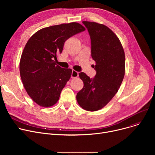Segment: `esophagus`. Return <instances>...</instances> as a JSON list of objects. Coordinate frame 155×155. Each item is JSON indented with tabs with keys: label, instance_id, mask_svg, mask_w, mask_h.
I'll return each mask as SVG.
<instances>
[{
	"label": "esophagus",
	"instance_id": "1",
	"mask_svg": "<svg viewBox=\"0 0 155 155\" xmlns=\"http://www.w3.org/2000/svg\"><path fill=\"white\" fill-rule=\"evenodd\" d=\"M78 76V73L75 70H72L71 71V78H76Z\"/></svg>",
	"mask_w": 155,
	"mask_h": 155
}]
</instances>
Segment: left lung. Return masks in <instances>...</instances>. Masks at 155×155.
I'll use <instances>...</instances> for the list:
<instances>
[{"mask_svg": "<svg viewBox=\"0 0 155 155\" xmlns=\"http://www.w3.org/2000/svg\"><path fill=\"white\" fill-rule=\"evenodd\" d=\"M91 37V55L96 75L79 73L84 87L77 94L80 106L88 111L103 108L117 92L125 73V54L119 38L107 26L83 21Z\"/></svg>", "mask_w": 155, "mask_h": 155, "instance_id": "8db88e82", "label": "left lung"}]
</instances>
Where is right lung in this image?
I'll return each mask as SVG.
<instances>
[{"instance_id":"right-lung-1","label":"right lung","mask_w":155,"mask_h":155,"mask_svg":"<svg viewBox=\"0 0 155 155\" xmlns=\"http://www.w3.org/2000/svg\"><path fill=\"white\" fill-rule=\"evenodd\" d=\"M85 30L77 22L61 24L40 29L28 40L21 55L20 75L27 93L41 106L50 107L58 101L72 71L61 68L54 60L68 38Z\"/></svg>"}]
</instances>
